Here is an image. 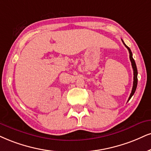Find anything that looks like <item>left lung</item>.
I'll list each match as a JSON object with an SVG mask.
<instances>
[{
	"label": "left lung",
	"instance_id": "obj_1",
	"mask_svg": "<svg viewBox=\"0 0 151 151\" xmlns=\"http://www.w3.org/2000/svg\"><path fill=\"white\" fill-rule=\"evenodd\" d=\"M122 42H123V44L124 45V46H125L127 48L128 51H129V59H130V61H131V63H132V68H133V70H134V82H133V87H132V92L131 94H130V96L129 99H128V101L130 99L132 98V96L134 95V94L135 91H136V89H137V82H138V79H137V75H138V72H137V65H136V63L134 61V59H133L132 57V51L131 50L129 49V47H127V45H126L125 44H124V42H123V40H122Z\"/></svg>",
	"mask_w": 151,
	"mask_h": 151
}]
</instances>
